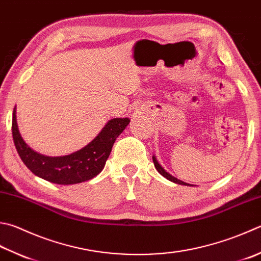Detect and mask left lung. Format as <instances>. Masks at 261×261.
Listing matches in <instances>:
<instances>
[{
  "label": "left lung",
  "instance_id": "obj_1",
  "mask_svg": "<svg viewBox=\"0 0 261 261\" xmlns=\"http://www.w3.org/2000/svg\"><path fill=\"white\" fill-rule=\"evenodd\" d=\"M152 159H153V164H154V167L156 168V170L159 171V173L164 176V177H166L167 179H169L170 181H174V183H176V184H180V185H189V186H192L191 184H188V183H184V181H181V180H179V179H177L176 177H174V176H171L170 174H168L167 173V171L162 168V167L159 165V162L156 161V159L154 158V156H152Z\"/></svg>",
  "mask_w": 261,
  "mask_h": 261
}]
</instances>
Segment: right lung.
<instances>
[{"mask_svg": "<svg viewBox=\"0 0 261 261\" xmlns=\"http://www.w3.org/2000/svg\"><path fill=\"white\" fill-rule=\"evenodd\" d=\"M128 124V118H115L108 121L100 134L80 151L63 156H46L33 151L21 139L14 108L12 137L18 154L33 174L51 183L69 185L90 180L101 173L116 139Z\"/></svg>", "mask_w": 261, "mask_h": 261, "instance_id": "obj_1", "label": "right lung"}]
</instances>
